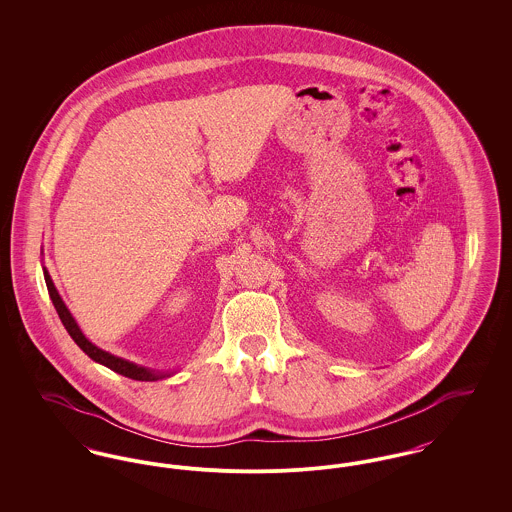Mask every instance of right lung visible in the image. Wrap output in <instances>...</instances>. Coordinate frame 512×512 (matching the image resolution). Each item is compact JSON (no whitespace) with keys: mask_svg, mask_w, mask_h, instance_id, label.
<instances>
[{"mask_svg":"<svg viewBox=\"0 0 512 512\" xmlns=\"http://www.w3.org/2000/svg\"><path fill=\"white\" fill-rule=\"evenodd\" d=\"M44 278H46L49 297H51V301H53V307H55L57 315L61 318L63 326H65L67 332L71 334L74 343H76L92 361H96L99 365L107 366V368L115 370L117 374H122V376H126V378L140 380V382H155V380H161V378L171 376V372H155V370H151V368L136 365V363H130V361H126V359H121V357H117V355H111V353H107V351L96 347L92 341L88 340V338L82 334V330L78 328V324H76V320H74L73 315H71V311L67 309V305L63 303L61 295L55 290L53 280H51V276H49V272L46 268H44Z\"/></svg>","mask_w":512,"mask_h":512,"instance_id":"right-lung-1","label":"right lung"}]
</instances>
